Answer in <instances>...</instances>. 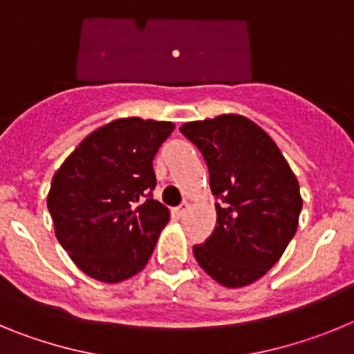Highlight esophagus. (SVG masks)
Instances as JSON below:
<instances>
[{
    "label": "esophagus",
    "mask_w": 354,
    "mask_h": 354,
    "mask_svg": "<svg viewBox=\"0 0 354 354\" xmlns=\"http://www.w3.org/2000/svg\"><path fill=\"white\" fill-rule=\"evenodd\" d=\"M189 207H192V205L187 204V202H183L179 207H175V212H177V216H184L187 211H189Z\"/></svg>",
    "instance_id": "1"
}]
</instances>
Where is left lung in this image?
<instances>
[{
    "label": "left lung",
    "instance_id": "obj_1",
    "mask_svg": "<svg viewBox=\"0 0 354 354\" xmlns=\"http://www.w3.org/2000/svg\"><path fill=\"white\" fill-rule=\"evenodd\" d=\"M209 168L216 227L193 246L200 268L223 287H245L264 277L296 234L303 200L289 162L255 122L227 113L186 122Z\"/></svg>",
    "mask_w": 354,
    "mask_h": 354
}]
</instances>
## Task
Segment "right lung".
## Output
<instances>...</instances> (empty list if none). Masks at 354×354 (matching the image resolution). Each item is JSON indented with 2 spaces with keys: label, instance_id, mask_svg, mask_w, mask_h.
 I'll use <instances>...</instances> for the list:
<instances>
[{
  "label": "right lung",
  "instance_id": "1",
  "mask_svg": "<svg viewBox=\"0 0 354 354\" xmlns=\"http://www.w3.org/2000/svg\"><path fill=\"white\" fill-rule=\"evenodd\" d=\"M171 122L117 118L90 133L53 175L56 239L93 280L118 283L145 268L170 211L150 192L156 152Z\"/></svg>",
  "mask_w": 354,
  "mask_h": 354
}]
</instances>
